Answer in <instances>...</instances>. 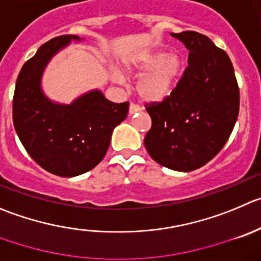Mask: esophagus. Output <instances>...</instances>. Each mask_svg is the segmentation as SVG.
<instances>
[{"instance_id": "1", "label": "esophagus", "mask_w": 261, "mask_h": 261, "mask_svg": "<svg viewBox=\"0 0 261 261\" xmlns=\"http://www.w3.org/2000/svg\"><path fill=\"white\" fill-rule=\"evenodd\" d=\"M138 112H140V107L136 106V104H130V108H128V114H130V116H133V114L138 113Z\"/></svg>"}]
</instances>
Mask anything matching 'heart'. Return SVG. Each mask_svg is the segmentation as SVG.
Segmentation results:
<instances>
[{
	"instance_id": "b5f03b06",
	"label": "heart",
	"mask_w": 261,
	"mask_h": 261,
	"mask_svg": "<svg viewBox=\"0 0 261 261\" xmlns=\"http://www.w3.org/2000/svg\"><path fill=\"white\" fill-rule=\"evenodd\" d=\"M125 70L130 75H142L136 90L143 100L161 103L171 96L176 89L184 72V58L177 51L166 54L161 48H148L126 60ZM113 75L121 84L125 81L119 70H114Z\"/></svg>"
}]
</instances>
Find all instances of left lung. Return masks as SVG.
<instances>
[{
    "mask_svg": "<svg viewBox=\"0 0 261 261\" xmlns=\"http://www.w3.org/2000/svg\"><path fill=\"white\" fill-rule=\"evenodd\" d=\"M184 43L188 68L166 100L147 108L152 127L144 139L162 166L188 172L213 160L229 139L240 111V90L232 62L206 36L171 33Z\"/></svg>",
    "mask_w": 261,
    "mask_h": 261,
    "instance_id": "left-lung-1",
    "label": "left lung"
}]
</instances>
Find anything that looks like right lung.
<instances>
[{"mask_svg": "<svg viewBox=\"0 0 261 261\" xmlns=\"http://www.w3.org/2000/svg\"><path fill=\"white\" fill-rule=\"evenodd\" d=\"M79 36H60L43 43L21 68L13 100L14 127L28 154L46 171L73 177L104 158L114 127L127 117L128 103H112L94 89L69 104L51 100L42 89L45 68Z\"/></svg>", "mask_w": 261, "mask_h": 261, "instance_id": "right-lung-1", "label": "right lung"}]
</instances>
